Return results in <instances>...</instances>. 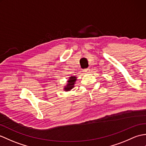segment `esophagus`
<instances>
[{
    "label": "esophagus",
    "instance_id": "obj_1",
    "mask_svg": "<svg viewBox=\"0 0 146 146\" xmlns=\"http://www.w3.org/2000/svg\"><path fill=\"white\" fill-rule=\"evenodd\" d=\"M83 72L84 73H89L90 72V69H84L83 70Z\"/></svg>",
    "mask_w": 146,
    "mask_h": 146
}]
</instances>
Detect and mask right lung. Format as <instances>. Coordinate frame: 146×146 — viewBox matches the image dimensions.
Instances as JSON below:
<instances>
[{
    "label": "right lung",
    "instance_id": "1",
    "mask_svg": "<svg viewBox=\"0 0 146 146\" xmlns=\"http://www.w3.org/2000/svg\"><path fill=\"white\" fill-rule=\"evenodd\" d=\"M77 77L76 76H71L69 77V79L68 80L66 85L64 87V91H69L72 88H73L74 86V84H75L76 81L77 80Z\"/></svg>",
    "mask_w": 146,
    "mask_h": 146
}]
</instances>
